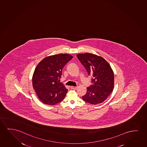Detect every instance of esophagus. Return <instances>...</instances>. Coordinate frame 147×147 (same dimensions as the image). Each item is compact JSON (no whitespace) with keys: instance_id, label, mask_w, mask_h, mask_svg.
<instances>
[{"instance_id":"esophagus-1","label":"esophagus","mask_w":147,"mask_h":147,"mask_svg":"<svg viewBox=\"0 0 147 147\" xmlns=\"http://www.w3.org/2000/svg\"><path fill=\"white\" fill-rule=\"evenodd\" d=\"M70 88L71 89H73V90H76L77 88V87L73 86H72L70 87Z\"/></svg>"}]
</instances>
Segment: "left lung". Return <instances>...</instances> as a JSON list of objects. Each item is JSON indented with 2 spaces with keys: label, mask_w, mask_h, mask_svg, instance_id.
<instances>
[{
  "label": "left lung",
  "mask_w": 147,
  "mask_h": 147,
  "mask_svg": "<svg viewBox=\"0 0 147 147\" xmlns=\"http://www.w3.org/2000/svg\"><path fill=\"white\" fill-rule=\"evenodd\" d=\"M77 57L86 69L88 75L92 76V84L87 88L83 100L96 105L107 99L114 88V73L109 63L96 55L86 53Z\"/></svg>",
  "instance_id": "left-lung-1"
}]
</instances>
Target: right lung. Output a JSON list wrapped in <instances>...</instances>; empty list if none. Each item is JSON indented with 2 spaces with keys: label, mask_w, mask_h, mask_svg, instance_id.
<instances>
[{
  "label": "right lung",
  "mask_w": 147,
  "mask_h": 147,
  "mask_svg": "<svg viewBox=\"0 0 147 147\" xmlns=\"http://www.w3.org/2000/svg\"><path fill=\"white\" fill-rule=\"evenodd\" d=\"M72 58L68 54L54 55L45 57L36 66L32 75V86L44 104L53 105L64 99L68 90L58 80L63 67Z\"/></svg>",
  "instance_id": "right-lung-1"
}]
</instances>
